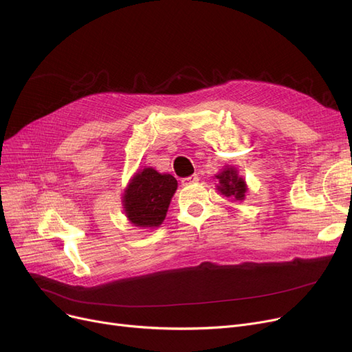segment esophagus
<instances>
[{
  "instance_id": "34e87169",
  "label": "esophagus",
  "mask_w": 352,
  "mask_h": 352,
  "mask_svg": "<svg viewBox=\"0 0 352 352\" xmlns=\"http://www.w3.org/2000/svg\"><path fill=\"white\" fill-rule=\"evenodd\" d=\"M197 181H198V175H197V174H192V175H190V177L182 178V179H181V184H182V186H191V184H195Z\"/></svg>"
}]
</instances>
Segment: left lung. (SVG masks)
Wrapping results in <instances>:
<instances>
[{
    "instance_id": "1",
    "label": "left lung",
    "mask_w": 352,
    "mask_h": 352,
    "mask_svg": "<svg viewBox=\"0 0 352 352\" xmlns=\"http://www.w3.org/2000/svg\"><path fill=\"white\" fill-rule=\"evenodd\" d=\"M217 179L219 181L218 190L227 197H234L235 199H244L247 187L245 182L241 177H238L236 171L234 168H227L221 174L217 175Z\"/></svg>"
}]
</instances>
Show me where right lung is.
I'll list each match as a JSON object with an SVG mask.
<instances>
[{"mask_svg": "<svg viewBox=\"0 0 352 352\" xmlns=\"http://www.w3.org/2000/svg\"><path fill=\"white\" fill-rule=\"evenodd\" d=\"M175 190L177 179L170 174H160L154 168L137 173L124 195L128 219L137 227H158L166 215Z\"/></svg>", "mask_w": 352, "mask_h": 352, "instance_id": "right-lung-1", "label": "right lung"}]
</instances>
